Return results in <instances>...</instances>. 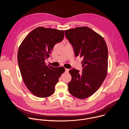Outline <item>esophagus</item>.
I'll use <instances>...</instances> for the list:
<instances>
[{
    "label": "esophagus",
    "mask_w": 129,
    "mask_h": 129,
    "mask_svg": "<svg viewBox=\"0 0 129 129\" xmlns=\"http://www.w3.org/2000/svg\"><path fill=\"white\" fill-rule=\"evenodd\" d=\"M69 69H65V71L66 72H68V71H69Z\"/></svg>",
    "instance_id": "34e87169"
}]
</instances>
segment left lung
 I'll use <instances>...</instances> for the list:
<instances>
[{"label":"left lung","instance_id":"1","mask_svg":"<svg viewBox=\"0 0 129 129\" xmlns=\"http://www.w3.org/2000/svg\"><path fill=\"white\" fill-rule=\"evenodd\" d=\"M76 57H82V71L69 70L71 80L68 84L69 93L84 99L94 93L106 77L108 50L102 37L88 27H78L65 30Z\"/></svg>","mask_w":129,"mask_h":129}]
</instances>
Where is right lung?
I'll list each match as a JSON object with an SVG mask.
<instances>
[{
    "mask_svg": "<svg viewBox=\"0 0 129 129\" xmlns=\"http://www.w3.org/2000/svg\"><path fill=\"white\" fill-rule=\"evenodd\" d=\"M64 37V30L38 27L28 34L18 49V63L22 78L36 96L51 95L65 71L64 67H53L45 63L54 45L61 42Z\"/></svg>",
    "mask_w": 129,
    "mask_h": 129,
    "instance_id": "right-lung-1",
    "label": "right lung"
}]
</instances>
